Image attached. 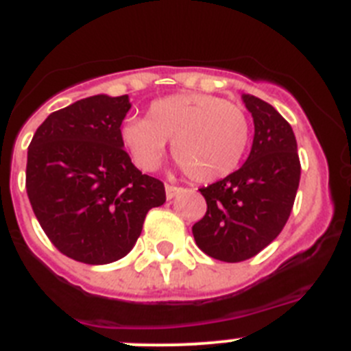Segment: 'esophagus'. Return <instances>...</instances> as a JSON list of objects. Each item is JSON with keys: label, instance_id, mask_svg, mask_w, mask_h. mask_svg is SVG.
I'll return each instance as SVG.
<instances>
[{"label": "esophagus", "instance_id": "1", "mask_svg": "<svg viewBox=\"0 0 351 351\" xmlns=\"http://www.w3.org/2000/svg\"><path fill=\"white\" fill-rule=\"evenodd\" d=\"M182 191V188H179V186H172V184H165V193H167V198L169 200H172L176 195H179Z\"/></svg>", "mask_w": 351, "mask_h": 351}]
</instances>
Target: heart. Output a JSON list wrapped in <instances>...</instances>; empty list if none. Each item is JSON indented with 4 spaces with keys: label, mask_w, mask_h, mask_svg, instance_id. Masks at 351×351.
<instances>
[{
    "label": "heart",
    "mask_w": 351,
    "mask_h": 351,
    "mask_svg": "<svg viewBox=\"0 0 351 351\" xmlns=\"http://www.w3.org/2000/svg\"><path fill=\"white\" fill-rule=\"evenodd\" d=\"M250 117L243 107L214 95L182 93L149 105L145 119L121 126V142L142 170H156L172 141V156L193 181L230 176L246 154Z\"/></svg>",
    "instance_id": "1"
}]
</instances>
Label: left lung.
<instances>
[{"instance_id":"left-lung-1","label":"left lung","mask_w":351,"mask_h":351,"mask_svg":"<svg viewBox=\"0 0 351 351\" xmlns=\"http://www.w3.org/2000/svg\"><path fill=\"white\" fill-rule=\"evenodd\" d=\"M255 137L246 163L202 188L207 213L193 225L197 246L221 262H243L274 241L293 207L300 161L293 130L271 104L243 95Z\"/></svg>"}]
</instances>
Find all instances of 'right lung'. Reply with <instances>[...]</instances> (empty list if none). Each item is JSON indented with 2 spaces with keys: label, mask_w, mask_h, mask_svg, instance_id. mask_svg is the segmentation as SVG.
Returning <instances> with one entry per match:
<instances>
[{
  "label": "right lung",
  "mask_w": 351,
  "mask_h": 351,
  "mask_svg": "<svg viewBox=\"0 0 351 351\" xmlns=\"http://www.w3.org/2000/svg\"><path fill=\"white\" fill-rule=\"evenodd\" d=\"M128 95H96L52 112L27 147L26 190L63 255L104 265L132 251L165 186L133 165L121 142Z\"/></svg>",
  "instance_id": "1"
}]
</instances>
